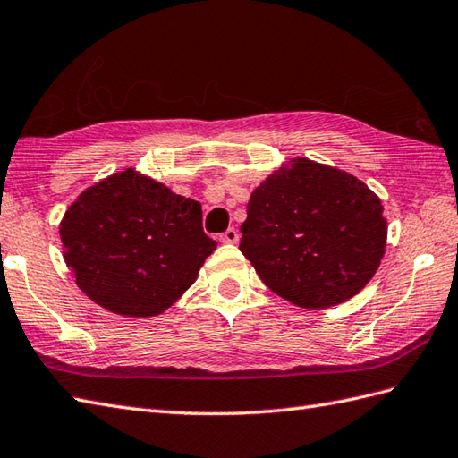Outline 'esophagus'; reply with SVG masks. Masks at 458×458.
<instances>
[{"instance_id": "esophagus-1", "label": "esophagus", "mask_w": 458, "mask_h": 458, "mask_svg": "<svg viewBox=\"0 0 458 458\" xmlns=\"http://www.w3.org/2000/svg\"><path fill=\"white\" fill-rule=\"evenodd\" d=\"M240 233L236 228H228L225 233H220V242L222 243H238Z\"/></svg>"}]
</instances>
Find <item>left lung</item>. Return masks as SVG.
I'll list each match as a JSON object with an SVG mask.
<instances>
[{"mask_svg": "<svg viewBox=\"0 0 458 458\" xmlns=\"http://www.w3.org/2000/svg\"><path fill=\"white\" fill-rule=\"evenodd\" d=\"M240 250L275 294L325 310L356 296L385 255L381 199L354 175L292 158L253 190Z\"/></svg>", "mask_w": 458, "mask_h": 458, "instance_id": "left-lung-1", "label": "left lung"}]
</instances>
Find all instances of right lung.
<instances>
[{
    "mask_svg": "<svg viewBox=\"0 0 458 458\" xmlns=\"http://www.w3.org/2000/svg\"><path fill=\"white\" fill-rule=\"evenodd\" d=\"M77 286L125 318H155L190 288L216 242L201 203L133 168L90 185L60 225Z\"/></svg>",
    "mask_w": 458,
    "mask_h": 458,
    "instance_id": "add662e5",
    "label": "right lung"
}]
</instances>
